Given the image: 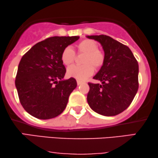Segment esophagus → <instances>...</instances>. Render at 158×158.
<instances>
[{
    "instance_id": "obj_1",
    "label": "esophagus",
    "mask_w": 158,
    "mask_h": 158,
    "mask_svg": "<svg viewBox=\"0 0 158 158\" xmlns=\"http://www.w3.org/2000/svg\"><path fill=\"white\" fill-rule=\"evenodd\" d=\"M81 83H83V81H80V80H77V85H81Z\"/></svg>"
}]
</instances>
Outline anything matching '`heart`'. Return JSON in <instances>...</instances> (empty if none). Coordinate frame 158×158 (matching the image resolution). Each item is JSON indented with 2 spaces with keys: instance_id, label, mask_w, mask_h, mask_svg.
Instances as JSON below:
<instances>
[{
  "instance_id": "heart-1",
  "label": "heart",
  "mask_w": 158,
  "mask_h": 158,
  "mask_svg": "<svg viewBox=\"0 0 158 158\" xmlns=\"http://www.w3.org/2000/svg\"><path fill=\"white\" fill-rule=\"evenodd\" d=\"M78 54H84L83 65H73L67 69V73L69 77L79 80H85L94 73V68L99 69L104 64L105 56L103 52L99 49L96 41L90 39L81 40L76 45ZM75 53L71 47H66L61 54V60L66 66L74 62Z\"/></svg>"
}]
</instances>
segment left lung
Masks as SVG:
<instances>
[{
  "label": "left lung",
  "mask_w": 158,
  "mask_h": 158,
  "mask_svg": "<svg viewBox=\"0 0 158 158\" xmlns=\"http://www.w3.org/2000/svg\"><path fill=\"white\" fill-rule=\"evenodd\" d=\"M86 37L101 44L105 56L104 64L94 77L102 84L89 83L88 103L98 114L117 115L128 107L138 91V61L128 46L111 37Z\"/></svg>",
  "instance_id": "obj_1"
}]
</instances>
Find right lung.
I'll return each instance as SVG.
<instances>
[{
    "mask_svg": "<svg viewBox=\"0 0 158 158\" xmlns=\"http://www.w3.org/2000/svg\"><path fill=\"white\" fill-rule=\"evenodd\" d=\"M78 39L79 36L51 37L34 45L22 57L15 85L20 103L32 116L51 119L66 108L77 82L73 77L63 80L66 69L61 54Z\"/></svg>",
    "mask_w": 158,
    "mask_h": 158,
    "instance_id": "add662e5",
    "label": "right lung"
}]
</instances>
